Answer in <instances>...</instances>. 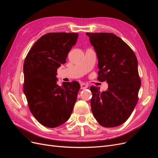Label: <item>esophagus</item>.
<instances>
[{"mask_svg":"<svg viewBox=\"0 0 158 158\" xmlns=\"http://www.w3.org/2000/svg\"><path fill=\"white\" fill-rule=\"evenodd\" d=\"M88 87V85L87 84H85V83H82L80 84V88L81 89H86Z\"/></svg>","mask_w":158,"mask_h":158,"instance_id":"34e87169","label":"esophagus"}]
</instances>
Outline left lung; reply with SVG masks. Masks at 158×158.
Listing matches in <instances>:
<instances>
[{
	"label": "left lung",
	"instance_id": "obj_1",
	"mask_svg": "<svg viewBox=\"0 0 158 158\" xmlns=\"http://www.w3.org/2000/svg\"><path fill=\"white\" fill-rule=\"evenodd\" d=\"M98 59V80L106 81L108 88L101 92L91 86V108L104 127L122 125L131 116L138 102L141 81L135 52L120 37L111 33H86Z\"/></svg>",
	"mask_w": 158,
	"mask_h": 158
}]
</instances>
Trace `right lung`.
Instances as JSON below:
<instances>
[{
	"mask_svg": "<svg viewBox=\"0 0 158 158\" xmlns=\"http://www.w3.org/2000/svg\"><path fill=\"white\" fill-rule=\"evenodd\" d=\"M78 37L76 33H49L35 43L26 57L23 92L31 113L46 127L63 125L73 112L80 84L73 81L59 86L56 76Z\"/></svg>",
	"mask_w": 158,
	"mask_h": 158,
	"instance_id": "right-lung-1",
	"label": "right lung"
}]
</instances>
